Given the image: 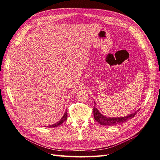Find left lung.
<instances>
[{
    "label": "left lung",
    "instance_id": "obj_1",
    "mask_svg": "<svg viewBox=\"0 0 160 160\" xmlns=\"http://www.w3.org/2000/svg\"><path fill=\"white\" fill-rule=\"evenodd\" d=\"M94 107H93V114H94V118L95 120L101 124V125L103 126H112V125H116V124H122V123L126 122L127 120H128L131 118H132L134 117V116L136 115L137 112H138L139 110H137L136 112H134V113L130 114V115L126 116V117H122V118H107L104 116L103 115L99 112L96 108V104L95 102L94 101Z\"/></svg>",
    "mask_w": 160,
    "mask_h": 160
}]
</instances>
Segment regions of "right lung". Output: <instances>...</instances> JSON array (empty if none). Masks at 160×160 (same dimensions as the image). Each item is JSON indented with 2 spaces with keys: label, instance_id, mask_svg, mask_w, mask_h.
<instances>
[{
  "label": "right lung",
  "instance_id": "right-lung-1",
  "mask_svg": "<svg viewBox=\"0 0 160 160\" xmlns=\"http://www.w3.org/2000/svg\"><path fill=\"white\" fill-rule=\"evenodd\" d=\"M67 118H68V113H67V112H65L63 116L61 118V120L59 122H57V123H55V124H52V125L48 126V127H50V128H55V127H57L58 126H59V125L62 124L63 122H64L65 120H67Z\"/></svg>",
  "mask_w": 160,
  "mask_h": 160
}]
</instances>
